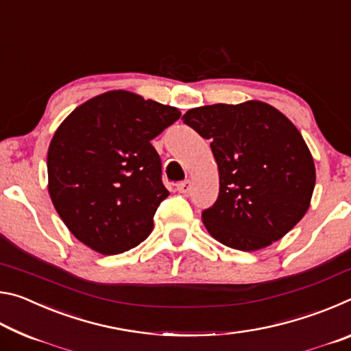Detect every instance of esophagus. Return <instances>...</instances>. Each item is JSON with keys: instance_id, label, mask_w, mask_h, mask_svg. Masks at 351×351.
<instances>
[{"instance_id": "esophagus-1", "label": "esophagus", "mask_w": 351, "mask_h": 351, "mask_svg": "<svg viewBox=\"0 0 351 351\" xmlns=\"http://www.w3.org/2000/svg\"><path fill=\"white\" fill-rule=\"evenodd\" d=\"M190 187H192V182H190V180H184L182 182H180L176 186L178 192H180V193H187L189 190H190Z\"/></svg>"}]
</instances>
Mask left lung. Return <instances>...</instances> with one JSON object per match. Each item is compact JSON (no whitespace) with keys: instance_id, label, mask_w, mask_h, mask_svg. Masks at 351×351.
Instances as JSON below:
<instances>
[{"instance_id":"left-lung-1","label":"left lung","mask_w":351,"mask_h":351,"mask_svg":"<svg viewBox=\"0 0 351 351\" xmlns=\"http://www.w3.org/2000/svg\"><path fill=\"white\" fill-rule=\"evenodd\" d=\"M182 121L210 139L218 165V199L201 215L213 239L239 251H257L304 218L316 167L306 142L283 112L247 100L198 106Z\"/></svg>"}]
</instances>
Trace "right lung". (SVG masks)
Returning a JSON list of instances; mask_svg holds the SVG:
<instances>
[{"instance_id": "add662e5", "label": "right lung", "mask_w": 351, "mask_h": 351, "mask_svg": "<svg viewBox=\"0 0 351 351\" xmlns=\"http://www.w3.org/2000/svg\"><path fill=\"white\" fill-rule=\"evenodd\" d=\"M175 106L112 90L77 106L47 150V192L69 232L93 251H130L153 230L169 190L152 139L178 121Z\"/></svg>"}]
</instances>
